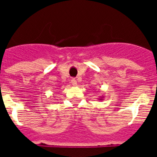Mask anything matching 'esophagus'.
<instances>
[{"mask_svg": "<svg viewBox=\"0 0 157 157\" xmlns=\"http://www.w3.org/2000/svg\"><path fill=\"white\" fill-rule=\"evenodd\" d=\"M71 85L74 86H77V81H76L75 78H72L71 81Z\"/></svg>", "mask_w": 157, "mask_h": 157, "instance_id": "1", "label": "esophagus"}]
</instances>
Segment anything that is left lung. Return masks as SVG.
I'll use <instances>...</instances> for the list:
<instances>
[{"label":"left lung","instance_id":"obj_1","mask_svg":"<svg viewBox=\"0 0 157 157\" xmlns=\"http://www.w3.org/2000/svg\"><path fill=\"white\" fill-rule=\"evenodd\" d=\"M103 98H104V96H102V97H100L99 101H102V100H103Z\"/></svg>","mask_w":157,"mask_h":157}]
</instances>
